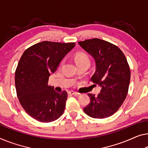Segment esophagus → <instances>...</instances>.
<instances>
[{"mask_svg":"<svg viewBox=\"0 0 148 148\" xmlns=\"http://www.w3.org/2000/svg\"><path fill=\"white\" fill-rule=\"evenodd\" d=\"M68 94H71V95H74V96H78L79 94H80L79 93H78V92H74V91H72V90H71V91L68 92Z\"/></svg>","mask_w":148,"mask_h":148,"instance_id":"34e87169","label":"esophagus"}]
</instances>
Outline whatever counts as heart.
<instances>
[{
    "mask_svg": "<svg viewBox=\"0 0 148 148\" xmlns=\"http://www.w3.org/2000/svg\"><path fill=\"white\" fill-rule=\"evenodd\" d=\"M75 61H76V64L83 62L90 63V58L84 52H80L76 54L75 56Z\"/></svg>",
    "mask_w": 148,
    "mask_h": 148,
    "instance_id": "1",
    "label": "heart"
}]
</instances>
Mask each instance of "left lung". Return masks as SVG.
<instances>
[{
    "label": "left lung",
    "instance_id": "obj_1",
    "mask_svg": "<svg viewBox=\"0 0 148 148\" xmlns=\"http://www.w3.org/2000/svg\"><path fill=\"white\" fill-rule=\"evenodd\" d=\"M96 63L91 78L101 87L98 96L88 94L90 102L84 111L94 118H106L118 111L126 98L130 81V70L125 55L118 46L99 38L79 42Z\"/></svg>",
    "mask_w": 148,
    "mask_h": 148
}]
</instances>
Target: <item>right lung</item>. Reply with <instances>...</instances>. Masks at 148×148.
<instances>
[{"label": "right lung", "mask_w": 148, "mask_h": 148, "mask_svg": "<svg viewBox=\"0 0 148 148\" xmlns=\"http://www.w3.org/2000/svg\"><path fill=\"white\" fill-rule=\"evenodd\" d=\"M75 43L43 41L30 46L22 55L15 72L17 96L28 115L41 122H50L62 115L67 92L58 93L48 85Z\"/></svg>", "instance_id": "right-lung-1"}]
</instances>
